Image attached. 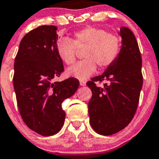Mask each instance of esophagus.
I'll use <instances>...</instances> for the list:
<instances>
[{
    "mask_svg": "<svg viewBox=\"0 0 159 159\" xmlns=\"http://www.w3.org/2000/svg\"><path fill=\"white\" fill-rule=\"evenodd\" d=\"M80 86H85V85H86V82H85V81L80 80Z\"/></svg>",
    "mask_w": 159,
    "mask_h": 159,
    "instance_id": "1",
    "label": "esophagus"
}]
</instances>
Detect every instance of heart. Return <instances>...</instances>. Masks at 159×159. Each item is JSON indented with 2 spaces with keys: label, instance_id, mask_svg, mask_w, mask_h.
Here are the masks:
<instances>
[{
  "label": "heart",
  "instance_id": "1",
  "mask_svg": "<svg viewBox=\"0 0 159 159\" xmlns=\"http://www.w3.org/2000/svg\"><path fill=\"white\" fill-rule=\"evenodd\" d=\"M85 47L84 60L66 70L69 76L85 80L94 74L97 65L101 69L108 67L115 61L120 50V41L116 35L106 30L88 27L74 33L73 40L62 38L57 42L56 50L59 58L66 65L74 63L77 48Z\"/></svg>",
  "mask_w": 159,
  "mask_h": 159
}]
</instances>
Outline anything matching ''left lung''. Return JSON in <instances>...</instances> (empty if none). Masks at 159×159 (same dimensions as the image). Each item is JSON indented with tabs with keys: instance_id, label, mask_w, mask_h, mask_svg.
Returning <instances> with one entry per match:
<instances>
[{
	"instance_id": "8db88e82",
	"label": "left lung",
	"mask_w": 159,
	"mask_h": 159,
	"mask_svg": "<svg viewBox=\"0 0 159 159\" xmlns=\"http://www.w3.org/2000/svg\"><path fill=\"white\" fill-rule=\"evenodd\" d=\"M122 47L115 61L101 75L87 83L93 96L89 102V123L97 133L110 136L129 124L142 89L141 53L134 34L126 27L119 31ZM97 81H106L98 87Z\"/></svg>"
}]
</instances>
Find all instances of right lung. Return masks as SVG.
I'll use <instances>...</instances> for the list:
<instances>
[{"label": "right lung", "instance_id": "right-lung-1", "mask_svg": "<svg viewBox=\"0 0 159 159\" xmlns=\"http://www.w3.org/2000/svg\"><path fill=\"white\" fill-rule=\"evenodd\" d=\"M57 29L40 26L29 31L21 40L14 60L13 81L19 113L30 129L44 136L62 128L66 114L61 103L80 85L75 78L53 81L64 70L56 50Z\"/></svg>", "mask_w": 159, "mask_h": 159}]
</instances>
